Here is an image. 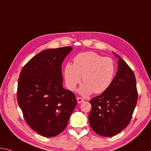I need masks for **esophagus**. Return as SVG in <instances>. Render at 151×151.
<instances>
[{"label": "esophagus", "mask_w": 151, "mask_h": 151, "mask_svg": "<svg viewBox=\"0 0 151 151\" xmlns=\"http://www.w3.org/2000/svg\"><path fill=\"white\" fill-rule=\"evenodd\" d=\"M76 100H77L78 104H81V103H82V102L85 101V100L83 99V98H81V97H77V98H76Z\"/></svg>", "instance_id": "obj_1"}]
</instances>
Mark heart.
I'll return each mask as SVG.
<instances>
[{
  "label": "heart",
  "instance_id": "b5f03b06",
  "mask_svg": "<svg viewBox=\"0 0 151 151\" xmlns=\"http://www.w3.org/2000/svg\"><path fill=\"white\" fill-rule=\"evenodd\" d=\"M116 66L113 60L103 57L93 52H86L76 55L73 64L67 63L64 69L66 87L74 91L83 78L84 83L78 89L81 95L87 96L93 92L104 93L113 82Z\"/></svg>",
  "mask_w": 151,
  "mask_h": 151
}]
</instances>
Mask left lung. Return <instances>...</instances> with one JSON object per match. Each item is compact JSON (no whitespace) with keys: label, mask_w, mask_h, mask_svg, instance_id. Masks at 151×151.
<instances>
[{"label":"left lung","mask_w":151,"mask_h":151,"mask_svg":"<svg viewBox=\"0 0 151 151\" xmlns=\"http://www.w3.org/2000/svg\"><path fill=\"white\" fill-rule=\"evenodd\" d=\"M118 70L111 85L99 96L91 99L88 122L95 133L113 136L127 127L138 99L135 75L119 55Z\"/></svg>","instance_id":"left-lung-1"}]
</instances>
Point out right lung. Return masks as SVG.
I'll return each mask as SVG.
<instances>
[{
    "instance_id": "right-lung-1",
    "label": "right lung",
    "mask_w": 151,
    "mask_h": 151,
    "mask_svg": "<svg viewBox=\"0 0 151 151\" xmlns=\"http://www.w3.org/2000/svg\"><path fill=\"white\" fill-rule=\"evenodd\" d=\"M73 47L47 49L23 66L17 86V101L26 122L45 137L66 128L76 106L75 95L63 88L62 64Z\"/></svg>"
}]
</instances>
